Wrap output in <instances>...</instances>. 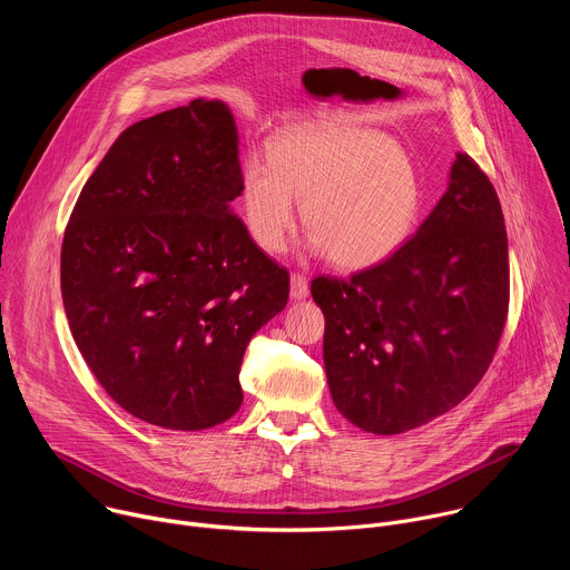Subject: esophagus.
Here are the masks:
<instances>
[{
  "label": "esophagus",
  "instance_id": "esophagus-1",
  "mask_svg": "<svg viewBox=\"0 0 570 570\" xmlns=\"http://www.w3.org/2000/svg\"><path fill=\"white\" fill-rule=\"evenodd\" d=\"M291 297L293 299H306L308 297V279L299 273L291 275Z\"/></svg>",
  "mask_w": 570,
  "mask_h": 570
}]
</instances>
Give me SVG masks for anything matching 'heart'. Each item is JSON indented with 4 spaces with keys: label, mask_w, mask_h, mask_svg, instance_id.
<instances>
[{
    "label": "heart",
    "mask_w": 570,
    "mask_h": 570,
    "mask_svg": "<svg viewBox=\"0 0 570 570\" xmlns=\"http://www.w3.org/2000/svg\"><path fill=\"white\" fill-rule=\"evenodd\" d=\"M308 250L345 271L372 268L413 234L422 209L415 161L383 132L354 124H311L282 132L268 159L253 155L240 174V214L257 246L277 255L297 223Z\"/></svg>",
    "instance_id": "1"
}]
</instances>
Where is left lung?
<instances>
[{
    "label": "left lung",
    "mask_w": 570,
    "mask_h": 570,
    "mask_svg": "<svg viewBox=\"0 0 570 570\" xmlns=\"http://www.w3.org/2000/svg\"><path fill=\"white\" fill-rule=\"evenodd\" d=\"M311 295L345 420L396 435L449 413L490 367L508 317V232L490 178L458 153L413 238L350 282L315 277Z\"/></svg>",
    "instance_id": "obj_1"
}]
</instances>
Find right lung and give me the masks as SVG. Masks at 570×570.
Here are the masks:
<instances>
[{"label":"right lung","instance_id":"right-lung-1","mask_svg":"<svg viewBox=\"0 0 570 570\" xmlns=\"http://www.w3.org/2000/svg\"><path fill=\"white\" fill-rule=\"evenodd\" d=\"M229 108L194 99L126 128L80 191L60 253L71 336L132 417L171 431L229 420L250 338L288 302L257 248Z\"/></svg>","mask_w":570,"mask_h":570}]
</instances>
